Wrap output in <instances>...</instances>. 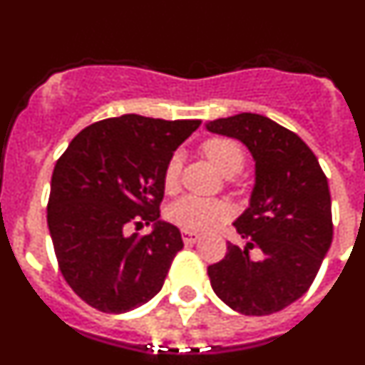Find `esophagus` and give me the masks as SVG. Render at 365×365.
<instances>
[{
	"label": "esophagus",
	"instance_id": "esophagus-1",
	"mask_svg": "<svg viewBox=\"0 0 365 365\" xmlns=\"http://www.w3.org/2000/svg\"><path fill=\"white\" fill-rule=\"evenodd\" d=\"M199 237H201V234H197V232L182 230V241H185V245H193Z\"/></svg>",
	"mask_w": 365,
	"mask_h": 365
}]
</instances>
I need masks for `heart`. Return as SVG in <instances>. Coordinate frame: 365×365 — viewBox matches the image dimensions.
Instances as JSON below:
<instances>
[{
	"mask_svg": "<svg viewBox=\"0 0 365 365\" xmlns=\"http://www.w3.org/2000/svg\"><path fill=\"white\" fill-rule=\"evenodd\" d=\"M202 153L210 159V163L225 175H235L245 166L247 155L245 148L235 138L230 137H212L202 144ZM180 166L182 159L179 153H173L168 159L163 173V186L168 193H173L179 188ZM230 214L227 202L217 199L197 197V195H185L168 206L166 217L175 227L182 230H206L227 219Z\"/></svg>",
	"mask_w": 365,
	"mask_h": 365,
	"instance_id": "b5f03b06",
	"label": "heart"
}]
</instances>
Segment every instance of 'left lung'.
I'll return each mask as SVG.
<instances>
[{"label":"left lung","mask_w":365,"mask_h":365,"mask_svg":"<svg viewBox=\"0 0 365 365\" xmlns=\"http://www.w3.org/2000/svg\"><path fill=\"white\" fill-rule=\"evenodd\" d=\"M206 130L241 140L256 160L250 206L234 222L247 247L228 243L208 267L212 289L241 314L282 311L309 291L333 241L327 177L298 135L263 115L217 118Z\"/></svg>","instance_id":"obj_1"}]
</instances>
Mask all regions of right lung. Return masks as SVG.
Here are the masks:
<instances>
[{"instance_id":"obj_1","label":"right lung","mask_w":365,"mask_h":365,"mask_svg":"<svg viewBox=\"0 0 365 365\" xmlns=\"http://www.w3.org/2000/svg\"><path fill=\"white\" fill-rule=\"evenodd\" d=\"M201 120L122 115L87 125L56 160L47 225L67 285L96 311L120 314L163 289L182 248L179 228L159 221L168 159ZM154 222L146 236L128 224Z\"/></svg>"}]
</instances>
